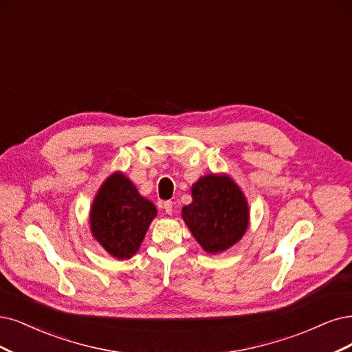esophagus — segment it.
Listing matches in <instances>:
<instances>
[{
  "label": "esophagus",
  "mask_w": 352,
  "mask_h": 352,
  "mask_svg": "<svg viewBox=\"0 0 352 352\" xmlns=\"http://www.w3.org/2000/svg\"><path fill=\"white\" fill-rule=\"evenodd\" d=\"M164 210L168 213V214H171L173 213V201H164Z\"/></svg>",
  "instance_id": "34e87169"
}]
</instances>
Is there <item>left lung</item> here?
I'll list each match as a JSON object with an SVG mask.
<instances>
[{
    "label": "left lung",
    "mask_w": 352,
    "mask_h": 352,
    "mask_svg": "<svg viewBox=\"0 0 352 352\" xmlns=\"http://www.w3.org/2000/svg\"><path fill=\"white\" fill-rule=\"evenodd\" d=\"M192 203L183 219L203 250L216 254L236 243L248 229V203L242 191L225 175H207L191 187Z\"/></svg>",
    "instance_id": "left-lung-1"
}]
</instances>
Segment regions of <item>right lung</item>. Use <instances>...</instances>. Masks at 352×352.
<instances>
[{
	"label": "right lung",
	"instance_id": "obj_1",
	"mask_svg": "<svg viewBox=\"0 0 352 352\" xmlns=\"http://www.w3.org/2000/svg\"><path fill=\"white\" fill-rule=\"evenodd\" d=\"M155 216V206L117 173L102 184L93 203L91 232L109 254L124 259L136 254Z\"/></svg>",
	"mask_w": 352,
	"mask_h": 352
}]
</instances>
